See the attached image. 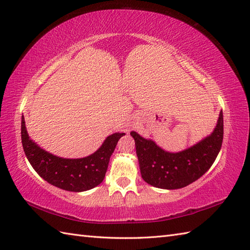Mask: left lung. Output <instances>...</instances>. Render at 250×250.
<instances>
[{"label": "left lung", "mask_w": 250, "mask_h": 250, "mask_svg": "<svg viewBox=\"0 0 250 250\" xmlns=\"http://www.w3.org/2000/svg\"><path fill=\"white\" fill-rule=\"evenodd\" d=\"M135 141L143 179L153 187L179 189L199 179L213 166L224 140V115L220 111L218 122L208 137L184 151H164L150 140L131 132Z\"/></svg>", "instance_id": "8db88e82"}]
</instances>
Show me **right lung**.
<instances>
[{
  "label": "right lung",
  "mask_w": 250,
  "mask_h": 250,
  "mask_svg": "<svg viewBox=\"0 0 250 250\" xmlns=\"http://www.w3.org/2000/svg\"><path fill=\"white\" fill-rule=\"evenodd\" d=\"M124 135L125 133L109 135L91 156L82 159H63L41 149L32 142L25 129L23 116L21 118V142L32 167L46 182L72 192L90 190L103 182L109 158Z\"/></svg>",
  "instance_id": "add662e5"
}]
</instances>
